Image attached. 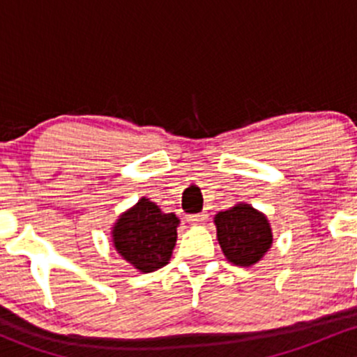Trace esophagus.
Returning <instances> with one entry per match:
<instances>
[{
  "label": "esophagus",
  "mask_w": 357,
  "mask_h": 357,
  "mask_svg": "<svg viewBox=\"0 0 357 357\" xmlns=\"http://www.w3.org/2000/svg\"><path fill=\"white\" fill-rule=\"evenodd\" d=\"M208 218L206 213H192V215H187V222L189 223H203Z\"/></svg>",
  "instance_id": "1"
}]
</instances>
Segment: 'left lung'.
Segmentation results:
<instances>
[{"mask_svg": "<svg viewBox=\"0 0 357 357\" xmlns=\"http://www.w3.org/2000/svg\"><path fill=\"white\" fill-rule=\"evenodd\" d=\"M216 235L227 259L238 266H251L271 245L266 216L249 204H237L215 216Z\"/></svg>", "mask_w": 357, "mask_h": 357, "instance_id": "obj_1", "label": "left lung"}]
</instances>
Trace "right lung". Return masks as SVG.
Here are the masks:
<instances>
[{
	"label": "right lung",
	"mask_w": 357,
	"mask_h": 357,
	"mask_svg": "<svg viewBox=\"0 0 357 357\" xmlns=\"http://www.w3.org/2000/svg\"><path fill=\"white\" fill-rule=\"evenodd\" d=\"M177 225L174 213H161L149 199H141L120 216L113 229V242L123 259L142 273H149L170 261Z\"/></svg>",
	"instance_id": "1"
}]
</instances>
